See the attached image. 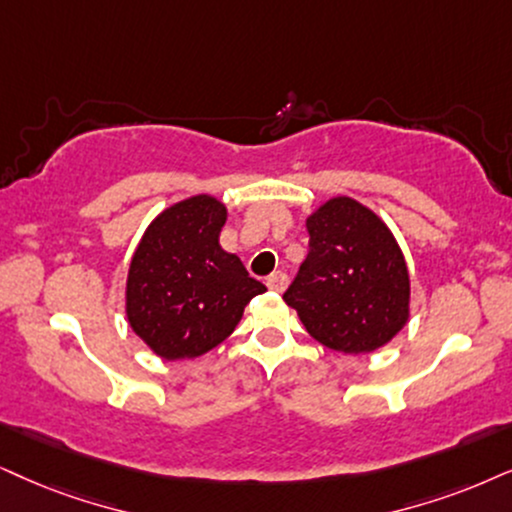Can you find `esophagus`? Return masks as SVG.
I'll return each instance as SVG.
<instances>
[{"label":"esophagus","mask_w":512,"mask_h":512,"mask_svg":"<svg viewBox=\"0 0 512 512\" xmlns=\"http://www.w3.org/2000/svg\"><path fill=\"white\" fill-rule=\"evenodd\" d=\"M286 286H288V276L283 274V271H274V274L267 278V288L274 290V293H283Z\"/></svg>","instance_id":"34e87169"}]
</instances>
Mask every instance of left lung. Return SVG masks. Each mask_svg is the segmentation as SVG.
Listing matches in <instances>:
<instances>
[{
  "label": "left lung",
  "instance_id": "8db88e82",
  "mask_svg": "<svg viewBox=\"0 0 512 512\" xmlns=\"http://www.w3.org/2000/svg\"><path fill=\"white\" fill-rule=\"evenodd\" d=\"M309 252L283 293L307 333L345 354L383 347L409 321L411 281L387 224L354 198L307 217Z\"/></svg>",
  "mask_w": 512,
  "mask_h": 512
}]
</instances>
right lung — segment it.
Returning a JSON list of instances; mask_svg holds the SVG:
<instances>
[{"instance_id": "right-lung-1", "label": "right lung", "mask_w": 512, "mask_h": 512, "mask_svg": "<svg viewBox=\"0 0 512 512\" xmlns=\"http://www.w3.org/2000/svg\"><path fill=\"white\" fill-rule=\"evenodd\" d=\"M226 208L191 196L160 212L134 250L127 321L167 361L196 359L234 333L245 304L264 293L236 255L222 250Z\"/></svg>"}]
</instances>
